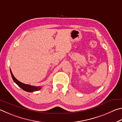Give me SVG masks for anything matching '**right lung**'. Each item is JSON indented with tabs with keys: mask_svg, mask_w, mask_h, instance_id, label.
Here are the masks:
<instances>
[{
	"mask_svg": "<svg viewBox=\"0 0 122 122\" xmlns=\"http://www.w3.org/2000/svg\"><path fill=\"white\" fill-rule=\"evenodd\" d=\"M10 74L11 76L12 77V78L14 81V82L16 83L17 85H18L19 87H20L22 89H23L25 91L28 92H33L35 91H38L41 90V87H40V86H31L30 85H28V84H25L20 82V81H19L17 79L15 78V77L13 75L12 71L10 70Z\"/></svg>",
	"mask_w": 122,
	"mask_h": 122,
	"instance_id": "add662e5",
	"label": "right lung"
}]
</instances>
